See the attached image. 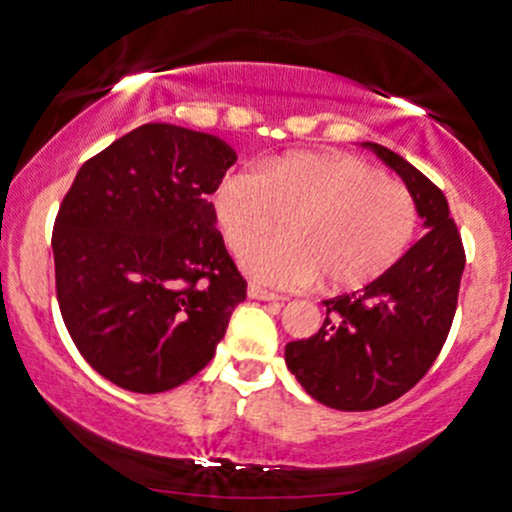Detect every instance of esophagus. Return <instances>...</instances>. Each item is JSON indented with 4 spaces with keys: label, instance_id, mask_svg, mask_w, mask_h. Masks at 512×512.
Instances as JSON below:
<instances>
[{
    "label": "esophagus",
    "instance_id": "34e87169",
    "mask_svg": "<svg viewBox=\"0 0 512 512\" xmlns=\"http://www.w3.org/2000/svg\"><path fill=\"white\" fill-rule=\"evenodd\" d=\"M246 293H249V298H254V300H266V303H273V305L281 303V298H278L276 293L266 291V288H261V286H254V283L246 288Z\"/></svg>",
    "mask_w": 512,
    "mask_h": 512
}]
</instances>
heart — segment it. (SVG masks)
<instances>
[{"mask_svg": "<svg viewBox=\"0 0 512 512\" xmlns=\"http://www.w3.org/2000/svg\"><path fill=\"white\" fill-rule=\"evenodd\" d=\"M286 220V237L254 247ZM226 249L251 278L273 288L355 291L407 251L416 204L402 182L342 152H293L256 172H231L214 194Z\"/></svg>", "mask_w": 512, "mask_h": 512, "instance_id": "obj_1", "label": "heart"}]
</instances>
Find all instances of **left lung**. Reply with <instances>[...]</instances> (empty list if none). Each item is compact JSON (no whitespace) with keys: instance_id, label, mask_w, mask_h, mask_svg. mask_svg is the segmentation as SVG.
I'll list each match as a JSON object with an SVG mask.
<instances>
[{"instance_id":"left-lung-1","label":"left lung","mask_w":512,"mask_h":512,"mask_svg":"<svg viewBox=\"0 0 512 512\" xmlns=\"http://www.w3.org/2000/svg\"><path fill=\"white\" fill-rule=\"evenodd\" d=\"M365 145L404 179L426 231L362 291L323 300V328L286 345L288 370L305 392L340 412L384 407L429 372L449 337L466 266L444 192L397 152Z\"/></svg>"}]
</instances>
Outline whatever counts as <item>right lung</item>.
Instances as JSON below:
<instances>
[{
  "label": "right lung",
  "instance_id": "1",
  "mask_svg": "<svg viewBox=\"0 0 512 512\" xmlns=\"http://www.w3.org/2000/svg\"><path fill=\"white\" fill-rule=\"evenodd\" d=\"M234 162L214 135L147 123L91 157L63 197L51 239L63 323L128 392L204 370L246 300L207 199Z\"/></svg>",
  "mask_w": 512,
  "mask_h": 512
}]
</instances>
